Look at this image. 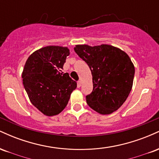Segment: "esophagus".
Here are the masks:
<instances>
[{
  "label": "esophagus",
  "mask_w": 159,
  "mask_h": 159,
  "mask_svg": "<svg viewBox=\"0 0 159 159\" xmlns=\"http://www.w3.org/2000/svg\"><path fill=\"white\" fill-rule=\"evenodd\" d=\"M81 81H78V87H81Z\"/></svg>",
  "instance_id": "esophagus-1"
}]
</instances>
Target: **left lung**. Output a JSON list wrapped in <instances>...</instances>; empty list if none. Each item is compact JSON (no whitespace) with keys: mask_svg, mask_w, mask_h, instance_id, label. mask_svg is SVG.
<instances>
[{"mask_svg":"<svg viewBox=\"0 0 159 159\" xmlns=\"http://www.w3.org/2000/svg\"><path fill=\"white\" fill-rule=\"evenodd\" d=\"M75 52L87 63L93 89L86 96L87 105L101 114H110L125 102L134 76L130 57L120 48L109 45H78Z\"/></svg>","mask_w":159,"mask_h":159,"instance_id":"left-lung-1","label":"left lung"}]
</instances>
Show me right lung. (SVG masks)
Listing matches in <instances>:
<instances>
[{"label": "right lung", "instance_id": "1", "mask_svg": "<svg viewBox=\"0 0 159 159\" xmlns=\"http://www.w3.org/2000/svg\"><path fill=\"white\" fill-rule=\"evenodd\" d=\"M69 50L46 46L27 58L22 72L23 84L33 105L46 116L61 112L68 104L77 83L61 71Z\"/></svg>", "mask_w": 159, "mask_h": 159}]
</instances>
